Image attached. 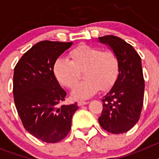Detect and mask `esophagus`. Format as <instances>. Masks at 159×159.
Listing matches in <instances>:
<instances>
[{
  "label": "esophagus",
  "mask_w": 159,
  "mask_h": 159,
  "mask_svg": "<svg viewBox=\"0 0 159 159\" xmlns=\"http://www.w3.org/2000/svg\"><path fill=\"white\" fill-rule=\"evenodd\" d=\"M88 101H85V100H80L78 102V105L79 106H83V105H85V104H88Z\"/></svg>",
  "instance_id": "esophagus-1"
}]
</instances>
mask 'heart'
<instances>
[{"label":"heart","mask_w":159,"mask_h":159,"mask_svg":"<svg viewBox=\"0 0 159 159\" xmlns=\"http://www.w3.org/2000/svg\"><path fill=\"white\" fill-rule=\"evenodd\" d=\"M70 58L60 57L55 61L53 71L57 80L67 88H72L79 80V71L86 69L83 82L72 90L77 99H88L97 93L99 88L105 91L113 86L120 70L118 55L88 45H80L69 53Z\"/></svg>","instance_id":"obj_1"}]
</instances>
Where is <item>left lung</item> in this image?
I'll return each instance as SVG.
<instances>
[{"label": "left lung", "instance_id": "left-lung-1", "mask_svg": "<svg viewBox=\"0 0 159 159\" xmlns=\"http://www.w3.org/2000/svg\"><path fill=\"white\" fill-rule=\"evenodd\" d=\"M99 41L116 52L120 61L119 76L102 99L99 123L111 134H122L137 123L143 109L145 83L141 57L130 44L118 36H101Z\"/></svg>", "mask_w": 159, "mask_h": 159}]
</instances>
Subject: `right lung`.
<instances>
[{
  "label": "right lung",
  "instance_id": "1",
  "mask_svg": "<svg viewBox=\"0 0 159 159\" xmlns=\"http://www.w3.org/2000/svg\"><path fill=\"white\" fill-rule=\"evenodd\" d=\"M72 42L43 40L20 59L14 68V102L25 130L45 143L64 139L79 108L76 102L63 105L67 95L54 75L57 59Z\"/></svg>",
  "mask_w": 159,
  "mask_h": 159
}]
</instances>
